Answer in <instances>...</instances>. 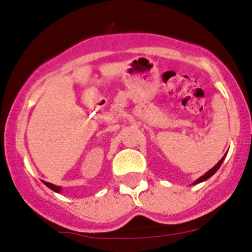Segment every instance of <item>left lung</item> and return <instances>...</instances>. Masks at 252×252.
<instances>
[{
	"mask_svg": "<svg viewBox=\"0 0 252 252\" xmlns=\"http://www.w3.org/2000/svg\"><path fill=\"white\" fill-rule=\"evenodd\" d=\"M224 158H225V156H224V157H222V158H221V159H220V160H219V162H218V163L216 164V165H214V166H213V168H212V169H211V170H208L207 172H206V174H205V175H202V176H201V177H199V179H197L196 181H195V182L193 183V185H197V183H200V182H203V181L208 180V179H210V177H211V176H213V175H214V174H216V172L218 171V169H219V168H220V165H221V164H222V160H224Z\"/></svg>",
	"mask_w": 252,
	"mask_h": 252,
	"instance_id": "left-lung-1",
	"label": "left lung"
}]
</instances>
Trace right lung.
Returning a JSON list of instances; mask_svg holds the SVG:
<instances>
[{"instance_id":"1","label":"right lung","mask_w":252,"mask_h":252,"mask_svg":"<svg viewBox=\"0 0 252 252\" xmlns=\"http://www.w3.org/2000/svg\"><path fill=\"white\" fill-rule=\"evenodd\" d=\"M42 182H44L45 186H47V187H49L50 189H52L53 191H56V193H59V191L62 190V188L58 187V186L52 185V183H50V182H45V181H42Z\"/></svg>"}]
</instances>
